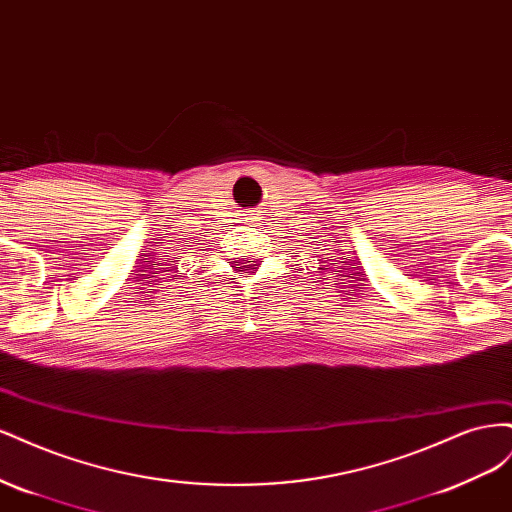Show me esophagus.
Wrapping results in <instances>:
<instances>
[{"instance_id": "obj_1", "label": "esophagus", "mask_w": 512, "mask_h": 512, "mask_svg": "<svg viewBox=\"0 0 512 512\" xmlns=\"http://www.w3.org/2000/svg\"><path fill=\"white\" fill-rule=\"evenodd\" d=\"M247 215H250V213H247Z\"/></svg>"}]
</instances>
